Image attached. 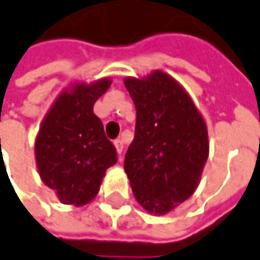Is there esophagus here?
<instances>
[{
    "label": "esophagus",
    "instance_id": "1",
    "mask_svg": "<svg viewBox=\"0 0 260 260\" xmlns=\"http://www.w3.org/2000/svg\"><path fill=\"white\" fill-rule=\"evenodd\" d=\"M115 148H116V151H118V153H122L123 151V141L122 139H115Z\"/></svg>",
    "mask_w": 260,
    "mask_h": 260
}]
</instances>
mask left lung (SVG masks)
<instances>
[{"instance_id": "8db88e82", "label": "left lung", "mask_w": 260, "mask_h": 260, "mask_svg": "<svg viewBox=\"0 0 260 260\" xmlns=\"http://www.w3.org/2000/svg\"><path fill=\"white\" fill-rule=\"evenodd\" d=\"M123 84L137 109L123 168L138 202L164 215L197 189L209 153L208 129L189 95L165 72Z\"/></svg>"}]
</instances>
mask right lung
I'll return each instance as SVG.
<instances>
[{"label": "right lung", "mask_w": 260, "mask_h": 260, "mask_svg": "<svg viewBox=\"0 0 260 260\" xmlns=\"http://www.w3.org/2000/svg\"><path fill=\"white\" fill-rule=\"evenodd\" d=\"M109 85V79H101L63 91L42 121L35 141L37 167L42 182L62 204L91 202L105 171L118 160L115 146L93 114V104Z\"/></svg>", "instance_id": "right-lung-1"}]
</instances>
